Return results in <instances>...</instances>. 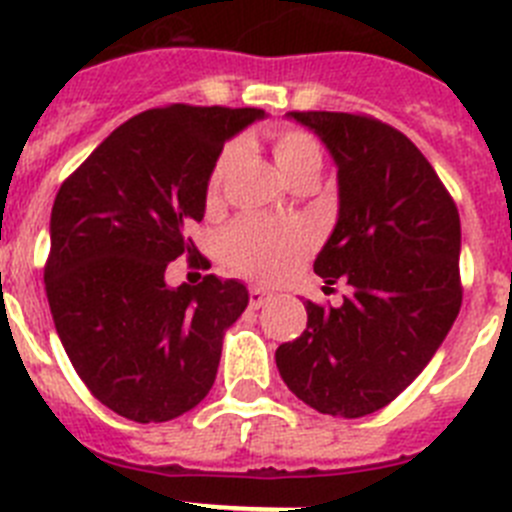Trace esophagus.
I'll list each match as a JSON object with an SVG mask.
<instances>
[{
  "mask_svg": "<svg viewBox=\"0 0 512 512\" xmlns=\"http://www.w3.org/2000/svg\"><path fill=\"white\" fill-rule=\"evenodd\" d=\"M269 300L271 292H266V289L261 287H251V292H248V307H251V310H259V307H264Z\"/></svg>",
  "mask_w": 512,
  "mask_h": 512,
  "instance_id": "esophagus-1",
  "label": "esophagus"
}]
</instances>
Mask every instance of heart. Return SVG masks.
Here are the masks:
<instances>
[{"instance_id":"b5f03b06","label":"heart","mask_w":512,"mask_h":512,"mask_svg":"<svg viewBox=\"0 0 512 512\" xmlns=\"http://www.w3.org/2000/svg\"><path fill=\"white\" fill-rule=\"evenodd\" d=\"M271 151L279 171L289 182L305 171H320L323 153L318 140L302 130H279L271 135ZM238 156V143H230L220 151L212 164L210 179H207V197L215 200L223 189L225 174H228L233 158ZM225 259L233 269L251 279L274 282L282 279L310 248V233L300 223H277L264 217H246L235 223L225 235Z\"/></svg>"}]
</instances>
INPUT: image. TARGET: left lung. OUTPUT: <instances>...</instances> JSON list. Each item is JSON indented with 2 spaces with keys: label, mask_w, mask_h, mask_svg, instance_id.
<instances>
[{
  "label": "left lung",
  "mask_w": 512,
  "mask_h": 512,
  "mask_svg": "<svg viewBox=\"0 0 512 512\" xmlns=\"http://www.w3.org/2000/svg\"><path fill=\"white\" fill-rule=\"evenodd\" d=\"M338 169V220L315 259L343 305L307 300V328L277 348L284 384L333 418L390 405L433 359L461 307V225L408 135L366 115L289 112Z\"/></svg>",
  "instance_id": "left-lung-1"
}]
</instances>
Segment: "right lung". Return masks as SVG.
<instances>
[{
	"label": "right lung",
	"instance_id": "right-lung-1",
	"mask_svg": "<svg viewBox=\"0 0 512 512\" xmlns=\"http://www.w3.org/2000/svg\"><path fill=\"white\" fill-rule=\"evenodd\" d=\"M264 115L189 104L140 112L58 189L45 295L81 382L122 418H179L215 382L248 289L215 274L169 287L166 266L197 251L184 230L205 217L225 140Z\"/></svg>",
	"mask_w": 512,
	"mask_h": 512
}]
</instances>
